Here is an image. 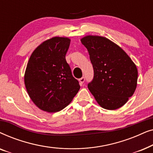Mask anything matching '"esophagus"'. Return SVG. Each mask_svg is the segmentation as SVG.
Listing matches in <instances>:
<instances>
[{
  "label": "esophagus",
  "mask_w": 153,
  "mask_h": 153,
  "mask_svg": "<svg viewBox=\"0 0 153 153\" xmlns=\"http://www.w3.org/2000/svg\"><path fill=\"white\" fill-rule=\"evenodd\" d=\"M79 83H80V84H83L85 81V78L84 77H81V79H79Z\"/></svg>",
  "instance_id": "34e87169"
}]
</instances>
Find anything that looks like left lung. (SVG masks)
Returning <instances> with one entry per match:
<instances>
[{
  "mask_svg": "<svg viewBox=\"0 0 153 153\" xmlns=\"http://www.w3.org/2000/svg\"><path fill=\"white\" fill-rule=\"evenodd\" d=\"M88 51L94 78L88 88L98 104L116 110L128 101L137 85L138 70L130 57L110 39L98 35L81 39Z\"/></svg>",
  "mask_w": 153,
  "mask_h": 153,
  "instance_id": "obj_1",
  "label": "left lung"
}]
</instances>
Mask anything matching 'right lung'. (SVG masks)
<instances>
[{
    "instance_id": "1",
    "label": "right lung",
    "mask_w": 153,
    "mask_h": 153,
    "mask_svg": "<svg viewBox=\"0 0 153 153\" xmlns=\"http://www.w3.org/2000/svg\"><path fill=\"white\" fill-rule=\"evenodd\" d=\"M70 39L53 37L31 54L24 74L27 93L39 109L49 113L63 109L80 89L65 60Z\"/></svg>"
}]
</instances>
